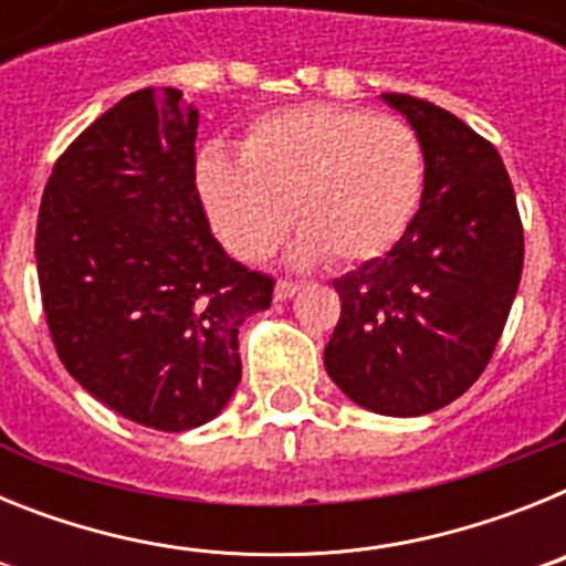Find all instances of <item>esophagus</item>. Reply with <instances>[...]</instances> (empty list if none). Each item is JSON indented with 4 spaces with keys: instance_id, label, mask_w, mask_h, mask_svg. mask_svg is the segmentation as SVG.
Masks as SVG:
<instances>
[{
    "instance_id": "1",
    "label": "esophagus",
    "mask_w": 566,
    "mask_h": 566,
    "mask_svg": "<svg viewBox=\"0 0 566 566\" xmlns=\"http://www.w3.org/2000/svg\"><path fill=\"white\" fill-rule=\"evenodd\" d=\"M297 283H292V280H277V286H274V300L277 303H286V300H292L294 294H297Z\"/></svg>"
}]
</instances>
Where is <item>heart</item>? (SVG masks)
<instances>
[{
    "mask_svg": "<svg viewBox=\"0 0 566 566\" xmlns=\"http://www.w3.org/2000/svg\"><path fill=\"white\" fill-rule=\"evenodd\" d=\"M209 227L240 260H263L292 223L294 260L368 263L417 218L424 158L417 133L391 115L300 104L260 115L240 161L207 153L195 167Z\"/></svg>",
    "mask_w": 566,
    "mask_h": 566,
    "instance_id": "heart-1",
    "label": "heart"
}]
</instances>
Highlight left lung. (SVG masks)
Masks as SVG:
<instances>
[{"instance_id": "8db88e82", "label": "left lung", "mask_w": 566, "mask_h": 566, "mask_svg": "<svg viewBox=\"0 0 566 566\" xmlns=\"http://www.w3.org/2000/svg\"><path fill=\"white\" fill-rule=\"evenodd\" d=\"M382 102L422 144V203L391 252L334 280L343 312L323 363L365 411L422 417L490 363L522 280L524 232L493 144L431 102Z\"/></svg>"}]
</instances>
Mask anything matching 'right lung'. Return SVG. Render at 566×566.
I'll return each instance as SVG.
<instances>
[{"label":"right lung","mask_w":566,"mask_h":566,"mask_svg":"<svg viewBox=\"0 0 566 566\" xmlns=\"http://www.w3.org/2000/svg\"><path fill=\"white\" fill-rule=\"evenodd\" d=\"M198 109L144 87L70 144L42 195L36 269L70 377L155 431H189L240 382V326L274 280L229 258L195 187Z\"/></svg>","instance_id":"add662e5"}]
</instances>
